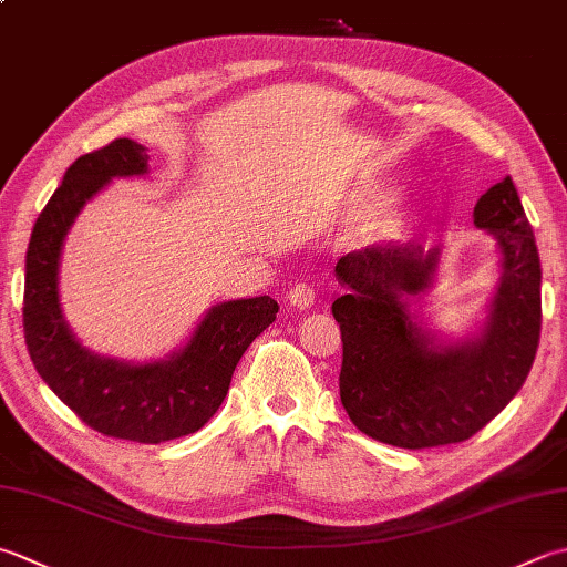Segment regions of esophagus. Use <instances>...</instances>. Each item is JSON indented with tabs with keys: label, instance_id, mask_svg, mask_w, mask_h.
I'll use <instances>...</instances> for the list:
<instances>
[{
	"label": "esophagus",
	"instance_id": "34e87169",
	"mask_svg": "<svg viewBox=\"0 0 567 567\" xmlns=\"http://www.w3.org/2000/svg\"><path fill=\"white\" fill-rule=\"evenodd\" d=\"M287 299H290V305L297 307V309H307L315 305V287L309 282H297L290 295H287Z\"/></svg>",
	"mask_w": 567,
	"mask_h": 567
}]
</instances>
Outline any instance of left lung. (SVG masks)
I'll use <instances>...</instances> for the list:
<instances>
[{"mask_svg": "<svg viewBox=\"0 0 567 567\" xmlns=\"http://www.w3.org/2000/svg\"><path fill=\"white\" fill-rule=\"evenodd\" d=\"M474 224L494 233L502 282L482 339L435 349L410 315L425 292L437 250L365 248L337 262L349 287L331 305L341 329V405L363 435L423 450L476 435L520 391L540 339V260L512 176L474 206Z\"/></svg>", "mask_w": 567, "mask_h": 567, "instance_id": "left-lung-1", "label": "left lung"}]
</instances>
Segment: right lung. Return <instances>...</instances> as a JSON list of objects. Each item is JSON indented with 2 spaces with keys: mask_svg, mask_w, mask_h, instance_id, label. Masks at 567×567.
Here are the masks:
<instances>
[{
  "mask_svg": "<svg viewBox=\"0 0 567 567\" xmlns=\"http://www.w3.org/2000/svg\"><path fill=\"white\" fill-rule=\"evenodd\" d=\"M147 172V154L127 137L78 157L37 218L27 250L24 339L51 391L100 435L159 445L202 430L228 393L243 353L268 329L277 302L233 299L210 309L186 349L169 361L130 365L85 351L59 307V255L83 204L113 176Z\"/></svg>",
  "mask_w": 567,
  "mask_h": 567,
  "instance_id": "right-lung-1",
  "label": "right lung"
}]
</instances>
